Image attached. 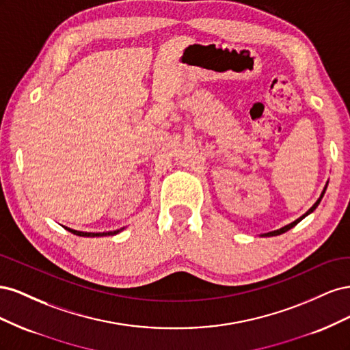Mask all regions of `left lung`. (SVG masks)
<instances>
[{
	"label": "left lung",
	"instance_id": "obj_1",
	"mask_svg": "<svg viewBox=\"0 0 350 350\" xmlns=\"http://www.w3.org/2000/svg\"><path fill=\"white\" fill-rule=\"evenodd\" d=\"M327 185H328V183L325 184V187H324V189H323V193H321V196H320V198L315 201V203L312 204V207L306 211V213H304L299 219H296L295 221H292V224H289V225H286V226H283V228H280V229H278V230H271V232H267V234H260V237H278V235H282V234H284V232H288L289 229H292L293 226H296L299 224V221L304 219V217H306L308 215H311L312 211L319 207V204H320V201H321V198H323V196H324V193H325V189H327Z\"/></svg>",
	"mask_w": 350,
	"mask_h": 350
}]
</instances>
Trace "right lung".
<instances>
[{
    "label": "right lung",
    "mask_w": 350,
    "mask_h": 350,
    "mask_svg": "<svg viewBox=\"0 0 350 350\" xmlns=\"http://www.w3.org/2000/svg\"><path fill=\"white\" fill-rule=\"evenodd\" d=\"M64 229H67L71 234L77 235V237H86V238H94V237H113L116 234H120L121 230H124L125 228L121 229H116V230H109V232H83V230H76V229H71L64 226Z\"/></svg>",
    "instance_id": "1"
}]
</instances>
